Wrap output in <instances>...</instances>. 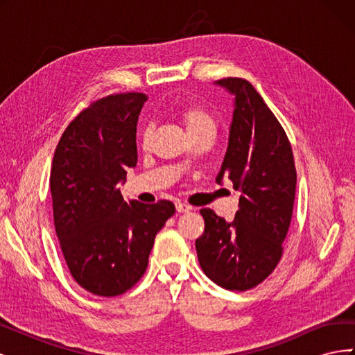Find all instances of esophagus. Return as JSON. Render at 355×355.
Segmentation results:
<instances>
[{
	"label": "esophagus",
	"mask_w": 355,
	"mask_h": 355,
	"mask_svg": "<svg viewBox=\"0 0 355 355\" xmlns=\"http://www.w3.org/2000/svg\"><path fill=\"white\" fill-rule=\"evenodd\" d=\"M191 209H192V207L188 206V204H184V202H180V201L176 202V210H178L179 213H187V211H189Z\"/></svg>",
	"instance_id": "34e87169"
}]
</instances>
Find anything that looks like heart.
Masks as SVG:
<instances>
[{
  "mask_svg": "<svg viewBox=\"0 0 355 355\" xmlns=\"http://www.w3.org/2000/svg\"><path fill=\"white\" fill-rule=\"evenodd\" d=\"M180 116L184 120V124L187 127V130L189 135H196L200 132H214V120L211 115L204 111L200 106H185L184 110L180 111ZM149 139V128L144 132V142H146Z\"/></svg>",
  "mask_w": 355,
  "mask_h": 355,
  "instance_id": "1",
  "label": "heart"
}]
</instances>
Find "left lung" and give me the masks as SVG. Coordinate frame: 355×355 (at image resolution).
<instances>
[{"mask_svg":"<svg viewBox=\"0 0 355 355\" xmlns=\"http://www.w3.org/2000/svg\"><path fill=\"white\" fill-rule=\"evenodd\" d=\"M214 84L234 96L228 148L216 182H232L240 192V209L232 222L201 209L206 227L196 249L211 282L244 292L262 283L282 259V243L292 220L296 168L282 124L253 85L243 78Z\"/></svg>","mask_w":355,"mask_h":355,"instance_id":"8db88e82","label":"left lung"}]
</instances>
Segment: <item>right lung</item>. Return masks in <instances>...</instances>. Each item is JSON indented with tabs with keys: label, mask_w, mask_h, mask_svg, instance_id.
Returning <instances> with one entry per match:
<instances>
[{
	"label": "right lung",
	"mask_w": 355,
	"mask_h": 355,
	"mask_svg": "<svg viewBox=\"0 0 355 355\" xmlns=\"http://www.w3.org/2000/svg\"><path fill=\"white\" fill-rule=\"evenodd\" d=\"M146 96L94 102L63 132L53 157L55 228L69 271L83 288L118 296L145 274L157 232L175 204L125 201L120 184L137 163L136 125Z\"/></svg>",
	"instance_id": "1"
}]
</instances>
